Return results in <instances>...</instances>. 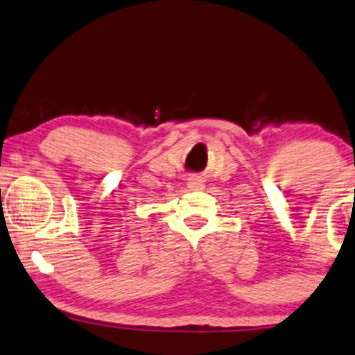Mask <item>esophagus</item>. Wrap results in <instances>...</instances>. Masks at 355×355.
I'll return each instance as SVG.
<instances>
[{"label":"esophagus","instance_id":"1","mask_svg":"<svg viewBox=\"0 0 355 355\" xmlns=\"http://www.w3.org/2000/svg\"><path fill=\"white\" fill-rule=\"evenodd\" d=\"M188 188H190V190H202V188H205V182H202V178L198 177V175H191V177L188 178Z\"/></svg>","mask_w":355,"mask_h":355}]
</instances>
